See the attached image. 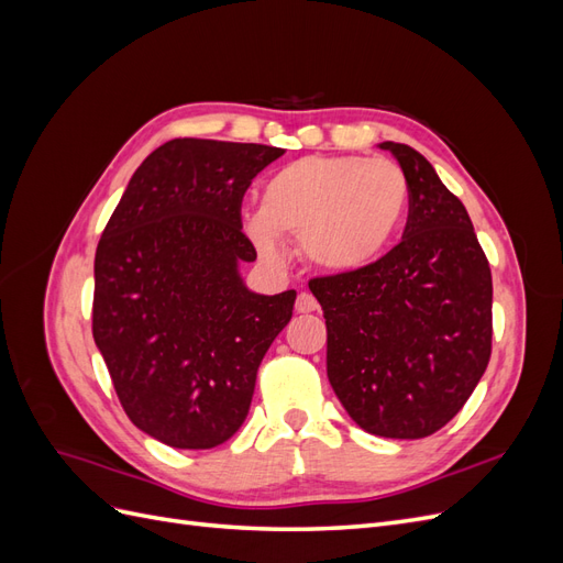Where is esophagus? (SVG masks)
I'll return each instance as SVG.
<instances>
[{"label":"esophagus","instance_id":"obj_1","mask_svg":"<svg viewBox=\"0 0 563 563\" xmlns=\"http://www.w3.org/2000/svg\"><path fill=\"white\" fill-rule=\"evenodd\" d=\"M317 308H319V305H317V300H314L312 294H300V296L296 298V312H298V314L314 312Z\"/></svg>","mask_w":563,"mask_h":563}]
</instances>
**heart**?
<instances>
[{
    "label": "heart",
    "instance_id": "1",
    "mask_svg": "<svg viewBox=\"0 0 563 563\" xmlns=\"http://www.w3.org/2000/svg\"><path fill=\"white\" fill-rule=\"evenodd\" d=\"M406 207L408 183L395 162L314 155L263 183L246 232L265 258H279V236H291L312 267L352 275L387 251Z\"/></svg>",
    "mask_w": 563,
    "mask_h": 563
}]
</instances>
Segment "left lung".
I'll list each match as a JSON object with an SVG mask.
<instances>
[{
  "instance_id": "left-lung-1",
  "label": "left lung",
  "mask_w": 563,
  "mask_h": 563,
  "mask_svg": "<svg viewBox=\"0 0 563 563\" xmlns=\"http://www.w3.org/2000/svg\"><path fill=\"white\" fill-rule=\"evenodd\" d=\"M408 183L401 242L352 275L310 282L327 319L329 383L362 430L430 437L490 360L493 284L472 220L418 150L385 141Z\"/></svg>"
}]
</instances>
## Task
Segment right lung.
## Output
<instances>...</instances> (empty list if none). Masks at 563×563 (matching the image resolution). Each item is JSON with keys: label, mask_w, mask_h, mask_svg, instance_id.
Returning <instances> with one entry per match:
<instances>
[{"label": "right lung", "mask_w": 563, "mask_h": 563, "mask_svg": "<svg viewBox=\"0 0 563 563\" xmlns=\"http://www.w3.org/2000/svg\"><path fill=\"white\" fill-rule=\"evenodd\" d=\"M282 147L176 139L135 168L93 263V340L135 428L213 449L246 420L296 291L255 294L242 197Z\"/></svg>", "instance_id": "obj_1"}]
</instances>
